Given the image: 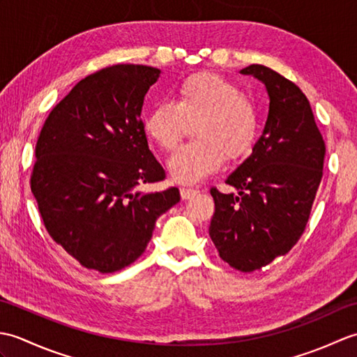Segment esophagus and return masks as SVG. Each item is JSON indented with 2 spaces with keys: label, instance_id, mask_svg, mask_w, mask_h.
<instances>
[{
  "label": "esophagus",
  "instance_id": "34e87169",
  "mask_svg": "<svg viewBox=\"0 0 357 357\" xmlns=\"http://www.w3.org/2000/svg\"><path fill=\"white\" fill-rule=\"evenodd\" d=\"M196 193H198V190H195V188H192V187L181 188V198H183V199H190L192 196H195Z\"/></svg>",
  "mask_w": 357,
  "mask_h": 357
}]
</instances>
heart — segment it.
I'll use <instances>...</instances> for the list:
<instances>
[{
    "label": "heart",
    "mask_w": 357,
    "mask_h": 357,
    "mask_svg": "<svg viewBox=\"0 0 357 357\" xmlns=\"http://www.w3.org/2000/svg\"><path fill=\"white\" fill-rule=\"evenodd\" d=\"M193 123L195 141L181 147L169 161L172 176L184 184L215 173L225 159H245L261 128L256 104L234 82L210 72L181 81L173 102H159L147 113L144 132L159 149L172 151Z\"/></svg>",
    "instance_id": "1"
}]
</instances>
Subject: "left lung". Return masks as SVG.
Returning a JSON list of instances; mask_svg holds the SVG:
<instances>
[{
  "instance_id": "8db88e82",
  "label": "left lung",
  "mask_w": 357,
  "mask_h": 357,
  "mask_svg": "<svg viewBox=\"0 0 357 357\" xmlns=\"http://www.w3.org/2000/svg\"><path fill=\"white\" fill-rule=\"evenodd\" d=\"M241 73L267 87L268 119L253 153L225 181L239 193L210 188L215 213L208 233L222 261L250 273L287 255L301 239L327 149L312 105L294 82L261 64Z\"/></svg>"
}]
</instances>
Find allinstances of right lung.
Masks as SVG:
<instances>
[{"mask_svg": "<svg viewBox=\"0 0 357 357\" xmlns=\"http://www.w3.org/2000/svg\"><path fill=\"white\" fill-rule=\"evenodd\" d=\"M161 70L115 64L89 75L49 113L30 188L50 238L82 267L113 273L146 252L156 219L179 202L149 150L141 109Z\"/></svg>", "mask_w": 357, "mask_h": 357, "instance_id": "right-lung-1", "label": "right lung"}]
</instances>
